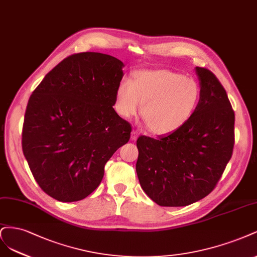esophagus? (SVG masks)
<instances>
[{"label": "esophagus", "mask_w": 257, "mask_h": 257, "mask_svg": "<svg viewBox=\"0 0 257 257\" xmlns=\"http://www.w3.org/2000/svg\"><path fill=\"white\" fill-rule=\"evenodd\" d=\"M138 137H139V134H138V131L134 130V131H132V132H131V140H132V141H137Z\"/></svg>", "instance_id": "obj_1"}]
</instances>
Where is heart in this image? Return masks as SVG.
Masks as SVG:
<instances>
[{
	"label": "heart",
	"instance_id": "b5f03b06",
	"mask_svg": "<svg viewBox=\"0 0 257 257\" xmlns=\"http://www.w3.org/2000/svg\"><path fill=\"white\" fill-rule=\"evenodd\" d=\"M201 86L191 77L171 70H141L132 81L122 80L115 94V106L123 117L141 116L155 135H167L180 128L195 112Z\"/></svg>",
	"mask_w": 257,
	"mask_h": 257
}]
</instances>
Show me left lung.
I'll list each match as a JSON object with an SVG mask.
<instances>
[{
    "mask_svg": "<svg viewBox=\"0 0 257 257\" xmlns=\"http://www.w3.org/2000/svg\"><path fill=\"white\" fill-rule=\"evenodd\" d=\"M201 99L190 119L168 136L137 141L140 185L164 207L187 206L216 188L235 144V113L214 74L196 67Z\"/></svg>",
    "mask_w": 257,
    "mask_h": 257,
    "instance_id": "obj_1",
    "label": "left lung"
}]
</instances>
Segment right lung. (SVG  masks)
Returning <instances> with one entry per match:
<instances>
[{
    "instance_id": "add662e5",
    "label": "right lung",
    "mask_w": 257,
    "mask_h": 257,
    "mask_svg": "<svg viewBox=\"0 0 257 257\" xmlns=\"http://www.w3.org/2000/svg\"><path fill=\"white\" fill-rule=\"evenodd\" d=\"M122 67L103 53L69 55L29 99L23 155L39 187L57 201L88 196L100 185L105 163L130 139L131 125L113 107Z\"/></svg>"
}]
</instances>
